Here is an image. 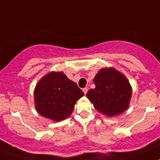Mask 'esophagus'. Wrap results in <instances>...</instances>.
Masks as SVG:
<instances>
[{"instance_id": "34e87169", "label": "esophagus", "mask_w": 160, "mask_h": 160, "mask_svg": "<svg viewBox=\"0 0 160 160\" xmlns=\"http://www.w3.org/2000/svg\"><path fill=\"white\" fill-rule=\"evenodd\" d=\"M82 91H83V92H84V94L86 95V94H87V92H88V88H83Z\"/></svg>"}]
</instances>
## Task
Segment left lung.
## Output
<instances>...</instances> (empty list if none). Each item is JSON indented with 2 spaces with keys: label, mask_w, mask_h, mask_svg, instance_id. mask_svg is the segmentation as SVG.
<instances>
[{
  "label": "left lung",
  "mask_w": 160,
  "mask_h": 160,
  "mask_svg": "<svg viewBox=\"0 0 160 160\" xmlns=\"http://www.w3.org/2000/svg\"><path fill=\"white\" fill-rule=\"evenodd\" d=\"M96 88L90 89L87 97L95 109L104 115L113 117L128 109L132 97L128 79L114 68H103L93 79Z\"/></svg>",
  "instance_id": "obj_1"
}]
</instances>
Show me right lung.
<instances>
[{
  "instance_id": "obj_1",
  "label": "right lung",
  "mask_w": 160,
  "mask_h": 160,
  "mask_svg": "<svg viewBox=\"0 0 160 160\" xmlns=\"http://www.w3.org/2000/svg\"><path fill=\"white\" fill-rule=\"evenodd\" d=\"M83 96L82 91L64 72L52 71L36 85V110L44 118L59 122L72 114L76 102Z\"/></svg>"
}]
</instances>
